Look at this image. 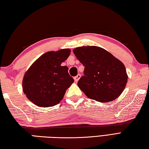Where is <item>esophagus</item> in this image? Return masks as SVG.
Here are the masks:
<instances>
[{
	"label": "esophagus",
	"mask_w": 149,
	"mask_h": 149,
	"mask_svg": "<svg viewBox=\"0 0 149 149\" xmlns=\"http://www.w3.org/2000/svg\"><path fill=\"white\" fill-rule=\"evenodd\" d=\"M80 77H81V75L80 74H78L77 76H76V77L74 78V80L75 82H77L78 81V80H79L80 78Z\"/></svg>",
	"instance_id": "esophagus-1"
}]
</instances>
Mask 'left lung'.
I'll return each mask as SVG.
<instances>
[{"instance_id": "left-lung-1", "label": "left lung", "mask_w": 149, "mask_h": 149, "mask_svg": "<svg viewBox=\"0 0 149 149\" xmlns=\"http://www.w3.org/2000/svg\"><path fill=\"white\" fill-rule=\"evenodd\" d=\"M73 53L85 67L78 86L87 97L98 102L116 99L128 81L126 68L110 52L97 46L77 47Z\"/></svg>"}]
</instances>
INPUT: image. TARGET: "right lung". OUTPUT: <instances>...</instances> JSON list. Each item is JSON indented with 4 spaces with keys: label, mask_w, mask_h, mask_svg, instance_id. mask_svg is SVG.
Returning a JSON list of instances; mask_svg holds the SVG:
<instances>
[{
    "label": "right lung",
    "mask_w": 149,
    "mask_h": 149,
    "mask_svg": "<svg viewBox=\"0 0 149 149\" xmlns=\"http://www.w3.org/2000/svg\"><path fill=\"white\" fill-rule=\"evenodd\" d=\"M70 54L69 49L47 52L32 64L22 80V90L28 99L39 107L60 103L74 82L68 67L61 65Z\"/></svg>",
    "instance_id": "1"
}]
</instances>
